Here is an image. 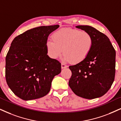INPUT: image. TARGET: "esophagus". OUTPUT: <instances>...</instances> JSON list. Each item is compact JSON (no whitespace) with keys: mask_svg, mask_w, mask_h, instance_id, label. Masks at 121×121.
I'll list each match as a JSON object with an SVG mask.
<instances>
[{"mask_svg":"<svg viewBox=\"0 0 121 121\" xmlns=\"http://www.w3.org/2000/svg\"><path fill=\"white\" fill-rule=\"evenodd\" d=\"M68 67V66H67L66 65H65V64H64L63 63L61 64V68L62 69H65L66 68H67Z\"/></svg>","mask_w":121,"mask_h":121,"instance_id":"esophagus-1","label":"esophagus"}]
</instances>
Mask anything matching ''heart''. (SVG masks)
<instances>
[{"mask_svg":"<svg viewBox=\"0 0 121 121\" xmlns=\"http://www.w3.org/2000/svg\"><path fill=\"white\" fill-rule=\"evenodd\" d=\"M93 39L85 30L65 28L53 33L52 39L46 42L47 53L50 57L57 59L64 54V61L79 63L83 61L92 49Z\"/></svg>","mask_w":121,"mask_h":121,"instance_id":"heart-1","label":"heart"}]
</instances>
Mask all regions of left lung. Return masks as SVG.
<instances>
[{
  "instance_id": "left-lung-1",
  "label": "left lung",
  "mask_w": 121,
  "mask_h": 121,
  "mask_svg": "<svg viewBox=\"0 0 121 121\" xmlns=\"http://www.w3.org/2000/svg\"><path fill=\"white\" fill-rule=\"evenodd\" d=\"M76 28L88 32L93 39L92 49L83 61L69 66L72 75L69 85L75 94L88 99L104 95L114 82L116 51L106 35L89 26Z\"/></svg>"
}]
</instances>
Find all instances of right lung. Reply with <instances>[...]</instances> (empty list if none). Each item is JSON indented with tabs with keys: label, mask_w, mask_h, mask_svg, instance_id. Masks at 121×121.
I'll list each match as a JSON object with an SVG mask.
<instances>
[{
	"label": "right lung",
	"mask_w": 121,
	"mask_h": 121,
	"mask_svg": "<svg viewBox=\"0 0 121 121\" xmlns=\"http://www.w3.org/2000/svg\"><path fill=\"white\" fill-rule=\"evenodd\" d=\"M59 25L41 26L16 37L5 57V79L16 95L24 100L39 98L49 93L61 64L47 55L46 42Z\"/></svg>",
	"instance_id": "1"
}]
</instances>
